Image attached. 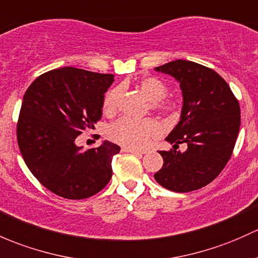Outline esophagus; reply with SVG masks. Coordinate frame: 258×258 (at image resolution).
Returning a JSON list of instances; mask_svg holds the SVG:
<instances>
[{
  "mask_svg": "<svg viewBox=\"0 0 258 258\" xmlns=\"http://www.w3.org/2000/svg\"><path fill=\"white\" fill-rule=\"evenodd\" d=\"M124 152H130V154H134V155H144L145 151L143 150H137V149H129V148H123L121 149Z\"/></svg>",
  "mask_w": 258,
  "mask_h": 258,
  "instance_id": "1",
  "label": "esophagus"
}]
</instances>
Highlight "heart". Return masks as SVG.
I'll return each instance as SVG.
<instances>
[{"label":"heart","instance_id":"heart-1","mask_svg":"<svg viewBox=\"0 0 258 258\" xmlns=\"http://www.w3.org/2000/svg\"><path fill=\"white\" fill-rule=\"evenodd\" d=\"M138 87L151 102L152 109L165 114L176 115L178 112V103L171 99H165L167 95V86L156 77H146L138 82ZM120 90L112 88L104 97V110L113 112L117 108ZM160 125L154 119H137L124 117L118 119L108 130V135L113 141L129 149H143L150 143L152 138L160 134Z\"/></svg>","mask_w":258,"mask_h":258}]
</instances>
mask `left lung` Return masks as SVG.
<instances>
[{
  "label": "left lung",
  "instance_id": "1",
  "mask_svg": "<svg viewBox=\"0 0 258 258\" xmlns=\"http://www.w3.org/2000/svg\"><path fill=\"white\" fill-rule=\"evenodd\" d=\"M179 82L183 97L181 119L166 141L170 151H159L163 166L154 174L163 188L185 193L217 178L231 157L240 129V106L225 80L212 69L188 60L155 68ZM179 143L187 150L177 151Z\"/></svg>",
  "mask_w": 258,
  "mask_h": 258
}]
</instances>
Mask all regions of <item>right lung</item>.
Listing matches in <instances>:
<instances>
[{
	"mask_svg": "<svg viewBox=\"0 0 258 258\" xmlns=\"http://www.w3.org/2000/svg\"><path fill=\"white\" fill-rule=\"evenodd\" d=\"M113 81L112 74L68 66L40 75L24 93L19 150L33 176L55 195L85 199L112 178V159L120 148L104 140L98 148L82 150L75 140L95 129Z\"/></svg>",
	"mask_w": 258,
	"mask_h": 258,
	"instance_id": "right-lung-1",
	"label": "right lung"
}]
</instances>
